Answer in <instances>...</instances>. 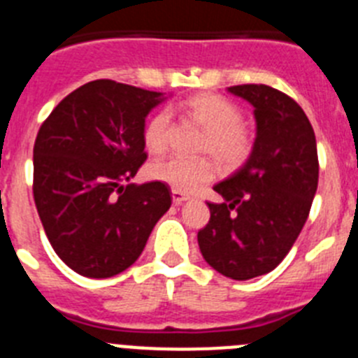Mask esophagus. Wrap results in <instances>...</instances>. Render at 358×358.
<instances>
[{"mask_svg":"<svg viewBox=\"0 0 358 358\" xmlns=\"http://www.w3.org/2000/svg\"><path fill=\"white\" fill-rule=\"evenodd\" d=\"M171 194H173V203H175V205L183 203V201H187L189 198H191L189 194H185L183 191H178V189H173V191H171Z\"/></svg>","mask_w":358,"mask_h":358,"instance_id":"34e87169","label":"esophagus"}]
</instances>
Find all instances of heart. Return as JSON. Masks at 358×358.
I'll return each mask as SVG.
<instances>
[{
  "mask_svg": "<svg viewBox=\"0 0 358 358\" xmlns=\"http://www.w3.org/2000/svg\"><path fill=\"white\" fill-rule=\"evenodd\" d=\"M182 108L205 127L198 151L213 155L223 167L241 166L254 149V136L241 122V111L231 101L216 93H198L183 101ZM171 115L158 110L144 126V145L151 155H162L169 144ZM149 176L169 187L191 192L214 178V164L209 158H164L149 166Z\"/></svg>",
  "mask_w": 358,
  "mask_h": 358,
  "instance_id": "1",
  "label": "heart"
}]
</instances>
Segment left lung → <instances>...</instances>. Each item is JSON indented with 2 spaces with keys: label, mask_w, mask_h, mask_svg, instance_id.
<instances>
[{
  "label": "left lung",
  "mask_w": 358,
  "mask_h": 358,
  "mask_svg": "<svg viewBox=\"0 0 358 358\" xmlns=\"http://www.w3.org/2000/svg\"><path fill=\"white\" fill-rule=\"evenodd\" d=\"M254 106L257 133L245 166L214 185L223 203H207L198 232L201 256L225 278L272 272L290 252L310 214L319 182L315 133L303 108L266 85L231 86Z\"/></svg>",
  "instance_id": "left-lung-1"
}]
</instances>
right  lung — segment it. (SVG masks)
<instances>
[{"label": "right lung", "instance_id": "add662e5", "mask_svg": "<svg viewBox=\"0 0 358 358\" xmlns=\"http://www.w3.org/2000/svg\"><path fill=\"white\" fill-rule=\"evenodd\" d=\"M162 93L110 79L86 83L41 124L34 144V201L55 254L80 275L131 266L171 207L169 185L131 180L145 162V117Z\"/></svg>", "mask_w": 358, "mask_h": 358}]
</instances>
